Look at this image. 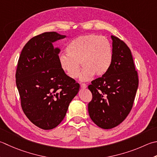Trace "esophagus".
Here are the masks:
<instances>
[{"instance_id":"obj_1","label":"esophagus","mask_w":157,"mask_h":157,"mask_svg":"<svg viewBox=\"0 0 157 157\" xmlns=\"http://www.w3.org/2000/svg\"><path fill=\"white\" fill-rule=\"evenodd\" d=\"M80 86H81L82 88L84 89V88H86L87 87V86H86V84H82L80 85Z\"/></svg>"}]
</instances>
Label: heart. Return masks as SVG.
Here are the masks:
<instances>
[{"instance_id":"obj_1","label":"heart","mask_w":157,"mask_h":157,"mask_svg":"<svg viewBox=\"0 0 157 157\" xmlns=\"http://www.w3.org/2000/svg\"><path fill=\"white\" fill-rule=\"evenodd\" d=\"M67 54L58 58L61 69L71 79H75L80 71L82 81H87L94 75H105L111 66L112 49L109 40L105 36L87 34L75 38L67 45Z\"/></svg>"}]
</instances>
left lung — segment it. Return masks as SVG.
Segmentation results:
<instances>
[{
	"mask_svg": "<svg viewBox=\"0 0 157 157\" xmlns=\"http://www.w3.org/2000/svg\"><path fill=\"white\" fill-rule=\"evenodd\" d=\"M111 38V66L105 75L92 81L88 87L93 94L88 106L89 116L104 129L116 127L127 118L139 83L130 49L116 36L112 35Z\"/></svg>",
	"mask_w": 157,
	"mask_h": 157,
	"instance_id": "1",
	"label": "left lung"
}]
</instances>
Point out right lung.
<instances>
[{"label":"right lung","mask_w":157,"mask_h":157,"mask_svg":"<svg viewBox=\"0 0 157 157\" xmlns=\"http://www.w3.org/2000/svg\"><path fill=\"white\" fill-rule=\"evenodd\" d=\"M46 32L30 39L24 45L15 73L24 113L30 122L44 130L63 121L69 103L78 93L79 84L61 69L60 50L52 43L65 38Z\"/></svg>","instance_id":"right-lung-1"}]
</instances>
